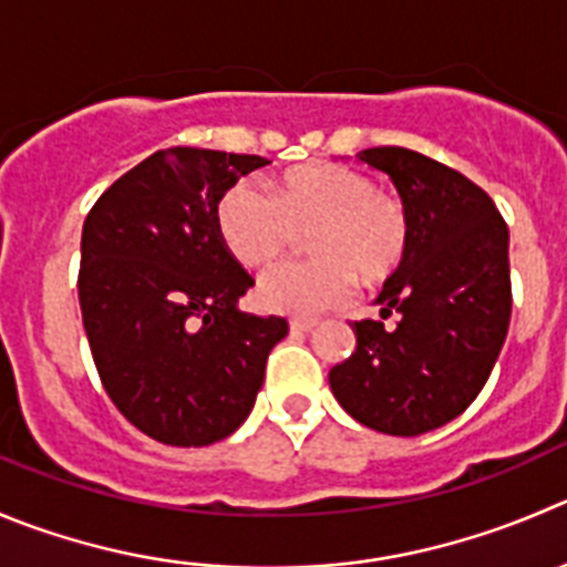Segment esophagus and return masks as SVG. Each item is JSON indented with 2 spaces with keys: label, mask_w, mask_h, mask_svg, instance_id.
Returning <instances> with one entry per match:
<instances>
[{
  "label": "esophagus",
  "mask_w": 567,
  "mask_h": 567,
  "mask_svg": "<svg viewBox=\"0 0 567 567\" xmlns=\"http://www.w3.org/2000/svg\"><path fill=\"white\" fill-rule=\"evenodd\" d=\"M317 322L315 320H292L289 322V333H295V337H303V333L315 331Z\"/></svg>",
  "instance_id": "obj_1"
}]
</instances>
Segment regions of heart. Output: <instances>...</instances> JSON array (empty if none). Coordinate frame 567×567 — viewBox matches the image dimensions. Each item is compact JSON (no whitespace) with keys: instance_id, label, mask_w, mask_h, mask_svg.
Listing matches in <instances>:
<instances>
[{"instance_id":"obj_1","label":"heart","mask_w":567,"mask_h":567,"mask_svg":"<svg viewBox=\"0 0 567 567\" xmlns=\"http://www.w3.org/2000/svg\"><path fill=\"white\" fill-rule=\"evenodd\" d=\"M217 228L247 267H267L309 236L315 261L275 267L256 289L264 311L298 320L348 303L355 278L364 287L390 280L412 245L406 208L342 164L298 166L280 177L275 197L256 183H236L219 199Z\"/></svg>"}]
</instances>
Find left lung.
Masks as SVG:
<instances>
[{"label": "left lung", "mask_w": 567, "mask_h": 567, "mask_svg": "<svg viewBox=\"0 0 567 567\" xmlns=\"http://www.w3.org/2000/svg\"><path fill=\"white\" fill-rule=\"evenodd\" d=\"M355 158L395 183L412 245L375 298L381 320L350 326L355 350L328 381L361 425L417 436L460 417L493 373L512 315L509 230L489 194L440 161L406 147Z\"/></svg>", "instance_id": "left-lung-1"}]
</instances>
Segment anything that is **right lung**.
<instances>
[{
  "mask_svg": "<svg viewBox=\"0 0 567 567\" xmlns=\"http://www.w3.org/2000/svg\"><path fill=\"white\" fill-rule=\"evenodd\" d=\"M261 155L158 150L94 203L80 241V311L116 409L153 440L203 449L252 412L284 317L239 309L252 278L217 228L223 194Z\"/></svg>",
  "mask_w": 567,
  "mask_h": 567,
  "instance_id": "right-lung-1",
  "label": "right lung"
}]
</instances>
